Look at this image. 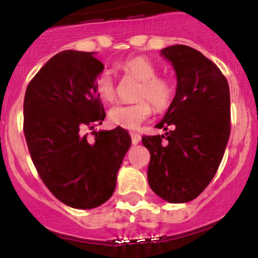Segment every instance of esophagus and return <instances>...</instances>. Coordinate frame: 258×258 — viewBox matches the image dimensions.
<instances>
[{
  "mask_svg": "<svg viewBox=\"0 0 258 258\" xmlns=\"http://www.w3.org/2000/svg\"><path fill=\"white\" fill-rule=\"evenodd\" d=\"M131 137L133 145H138V143L141 142V136L138 133H131Z\"/></svg>",
  "mask_w": 258,
  "mask_h": 258,
  "instance_id": "esophagus-1",
  "label": "esophagus"
}]
</instances>
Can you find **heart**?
Wrapping results in <instances>:
<instances>
[{
    "label": "heart",
    "mask_w": 258,
    "mask_h": 258,
    "mask_svg": "<svg viewBox=\"0 0 258 258\" xmlns=\"http://www.w3.org/2000/svg\"><path fill=\"white\" fill-rule=\"evenodd\" d=\"M117 66L125 74L132 75L142 81L140 98H147L156 109H164L169 106L174 94V88L169 80L156 77L157 68L150 59L132 56L120 61ZM94 85L102 101L111 102L115 98V81L108 70L102 71L95 77ZM149 102L142 99L134 103L115 104L108 111L109 121L116 126L136 131L151 116L152 106Z\"/></svg>",
    "instance_id": "b5f03b06"
}]
</instances>
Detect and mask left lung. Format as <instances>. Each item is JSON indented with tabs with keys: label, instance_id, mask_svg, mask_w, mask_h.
Wrapping results in <instances>:
<instances>
[{
	"label": "left lung",
	"instance_id": "left-lung-1",
	"mask_svg": "<svg viewBox=\"0 0 258 258\" xmlns=\"http://www.w3.org/2000/svg\"><path fill=\"white\" fill-rule=\"evenodd\" d=\"M177 88L169 108L155 127L165 133L146 136L151 155L150 187L169 203H187L211 183L230 137V89L213 61L186 45L164 47Z\"/></svg>",
	"mask_w": 258,
	"mask_h": 258
}]
</instances>
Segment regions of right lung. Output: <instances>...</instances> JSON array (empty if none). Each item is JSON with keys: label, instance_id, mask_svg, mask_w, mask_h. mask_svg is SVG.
I'll return each instance as SVG.
<instances>
[{"label": "right lung", "instance_id": "1", "mask_svg": "<svg viewBox=\"0 0 258 258\" xmlns=\"http://www.w3.org/2000/svg\"><path fill=\"white\" fill-rule=\"evenodd\" d=\"M104 70L95 52L64 50L45 63L24 97V136L41 179L66 206L93 209L112 197L117 172L132 145L125 129H84L106 117L95 90Z\"/></svg>", "mask_w": 258, "mask_h": 258}]
</instances>
